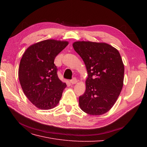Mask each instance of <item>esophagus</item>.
Wrapping results in <instances>:
<instances>
[{"label":"esophagus","instance_id":"1","mask_svg":"<svg viewBox=\"0 0 147 147\" xmlns=\"http://www.w3.org/2000/svg\"><path fill=\"white\" fill-rule=\"evenodd\" d=\"M70 83H72V84H76L77 83V80L75 78H74L72 80H70Z\"/></svg>","mask_w":147,"mask_h":147}]
</instances>
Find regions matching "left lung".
Instances as JSON below:
<instances>
[{
	"instance_id": "1",
	"label": "left lung",
	"mask_w": 147,
	"mask_h": 147,
	"mask_svg": "<svg viewBox=\"0 0 147 147\" xmlns=\"http://www.w3.org/2000/svg\"><path fill=\"white\" fill-rule=\"evenodd\" d=\"M72 46L85 64L88 77L86 91L79 97L80 109L89 115L109 111L121 92L124 67L116 48L104 42H75Z\"/></svg>"
}]
</instances>
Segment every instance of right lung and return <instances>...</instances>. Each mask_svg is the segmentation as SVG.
Instances as JSON below:
<instances>
[{
	"mask_svg": "<svg viewBox=\"0 0 147 147\" xmlns=\"http://www.w3.org/2000/svg\"><path fill=\"white\" fill-rule=\"evenodd\" d=\"M68 44L67 41L45 40L29 47L22 57L20 83L26 96L39 109L55 108L67 86L57 76L54 61Z\"/></svg>",
	"mask_w": 147,
	"mask_h": 147,
	"instance_id": "obj_1",
	"label": "right lung"
}]
</instances>
